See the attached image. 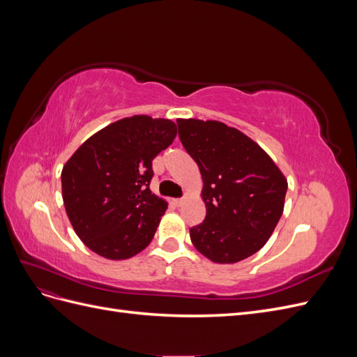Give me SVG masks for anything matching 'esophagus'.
<instances>
[{
	"label": "esophagus",
	"instance_id": "esophagus-1",
	"mask_svg": "<svg viewBox=\"0 0 357 357\" xmlns=\"http://www.w3.org/2000/svg\"><path fill=\"white\" fill-rule=\"evenodd\" d=\"M183 202H185V201H183V198H177V199H172V204H174V205H176V207H180V205H181Z\"/></svg>",
	"mask_w": 357,
	"mask_h": 357
}]
</instances>
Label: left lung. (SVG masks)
<instances>
[{"mask_svg":"<svg viewBox=\"0 0 357 357\" xmlns=\"http://www.w3.org/2000/svg\"><path fill=\"white\" fill-rule=\"evenodd\" d=\"M178 137L201 171L207 214L192 226L197 250L234 264L265 245L282 218L287 181L264 150L238 129L178 119Z\"/></svg>","mask_w":357,"mask_h":357,"instance_id":"8db88e82","label":"left lung"}]
</instances>
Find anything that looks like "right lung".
Returning a JSON list of instances; mask_svg holds the SVG:
<instances>
[{"instance_id":"right-lung-1","label":"right lung","mask_w":357,"mask_h":357,"mask_svg":"<svg viewBox=\"0 0 357 357\" xmlns=\"http://www.w3.org/2000/svg\"><path fill=\"white\" fill-rule=\"evenodd\" d=\"M177 135L168 119L132 116L93 134L61 174L62 198L79 238L121 261L152 241L167 202L150 190L152 160Z\"/></svg>"}]
</instances>
